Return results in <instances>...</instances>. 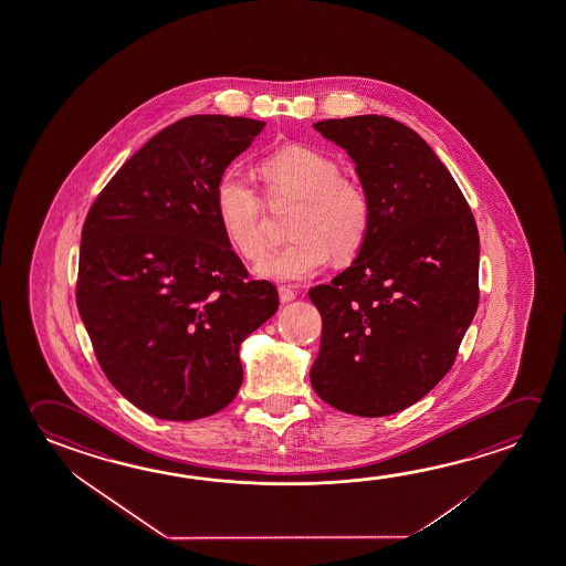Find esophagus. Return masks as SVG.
<instances>
[{
	"label": "esophagus",
	"mask_w": 566,
	"mask_h": 566,
	"mask_svg": "<svg viewBox=\"0 0 566 566\" xmlns=\"http://www.w3.org/2000/svg\"><path fill=\"white\" fill-rule=\"evenodd\" d=\"M279 294L280 302H282V304H287V302H292V300L296 297V292H294L290 286H280Z\"/></svg>",
	"instance_id": "34e87169"
}]
</instances>
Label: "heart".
Masks as SVG:
<instances>
[{
	"label": "heart",
	"mask_w": 566,
	"mask_h": 566,
	"mask_svg": "<svg viewBox=\"0 0 566 566\" xmlns=\"http://www.w3.org/2000/svg\"><path fill=\"white\" fill-rule=\"evenodd\" d=\"M272 203L297 200L287 233L294 237L259 262L256 272L276 282H300L331 259L355 256L365 244L373 206L365 186L340 175L333 158L315 148L290 145L259 165ZM216 213L227 241L247 261L266 249L264 200L239 172L229 170L216 186Z\"/></svg>",
	"instance_id": "obj_1"
}]
</instances>
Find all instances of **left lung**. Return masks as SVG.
Instances as JSON below:
<instances>
[{"label": "left lung", "instance_id": "left-lung-1", "mask_svg": "<svg viewBox=\"0 0 566 566\" xmlns=\"http://www.w3.org/2000/svg\"><path fill=\"white\" fill-rule=\"evenodd\" d=\"M355 160L373 221L355 262L307 292L322 314L312 386L323 401L382 418L441 382L479 307L480 239L461 188L403 123H315Z\"/></svg>", "mask_w": 566, "mask_h": 566}]
</instances>
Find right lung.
<instances>
[{"label":"right lung","mask_w":566,"mask_h":566,"mask_svg":"<svg viewBox=\"0 0 566 566\" xmlns=\"http://www.w3.org/2000/svg\"><path fill=\"white\" fill-rule=\"evenodd\" d=\"M266 123L191 115L115 172L87 211L76 304L107 380L158 419L229 406L243 382L239 347L279 310L252 280L216 213V186Z\"/></svg>","instance_id":"1"}]
</instances>
